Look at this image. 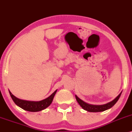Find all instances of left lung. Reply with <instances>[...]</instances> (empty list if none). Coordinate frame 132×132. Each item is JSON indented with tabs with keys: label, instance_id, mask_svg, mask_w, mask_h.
I'll list each match as a JSON object with an SVG mask.
<instances>
[{
	"label": "left lung",
	"instance_id": "8db88e82",
	"mask_svg": "<svg viewBox=\"0 0 132 132\" xmlns=\"http://www.w3.org/2000/svg\"><path fill=\"white\" fill-rule=\"evenodd\" d=\"M121 94H122V92H120L117 97H116L115 99H113L112 101H111L109 103H105V104L103 105H92L89 104V103H87L83 101L82 100H81L80 98H79L77 96L75 95V98L78 104L80 105L83 109L86 111H88L90 112H103V111L106 110L108 109H110L113 106L115 103H117V102L118 101V99H119L120 97Z\"/></svg>",
	"mask_w": 132,
	"mask_h": 132
}]
</instances>
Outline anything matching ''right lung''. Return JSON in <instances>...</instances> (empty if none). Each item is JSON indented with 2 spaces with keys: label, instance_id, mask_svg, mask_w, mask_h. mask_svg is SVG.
<instances>
[{
  "label": "right lung",
  "instance_id": "1",
  "mask_svg": "<svg viewBox=\"0 0 132 132\" xmlns=\"http://www.w3.org/2000/svg\"><path fill=\"white\" fill-rule=\"evenodd\" d=\"M9 94L12 99L17 106H19V107L25 110L35 112L44 110L50 105L57 90H56L52 94L50 95L49 97H47V98L44 99L40 101H28V100H22V99L18 98L15 97L14 95L10 92V90H9Z\"/></svg>",
  "mask_w": 132,
  "mask_h": 132
}]
</instances>
